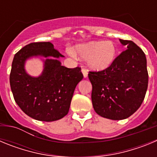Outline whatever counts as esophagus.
Returning a JSON list of instances; mask_svg holds the SVG:
<instances>
[{"instance_id":"esophagus-1","label":"esophagus","mask_w":157,"mask_h":157,"mask_svg":"<svg viewBox=\"0 0 157 157\" xmlns=\"http://www.w3.org/2000/svg\"><path fill=\"white\" fill-rule=\"evenodd\" d=\"M82 72L84 78H87V76H88V71L85 68H82Z\"/></svg>"}]
</instances>
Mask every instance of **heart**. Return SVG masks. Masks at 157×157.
Listing matches in <instances>:
<instances>
[{"mask_svg": "<svg viewBox=\"0 0 157 157\" xmlns=\"http://www.w3.org/2000/svg\"><path fill=\"white\" fill-rule=\"evenodd\" d=\"M67 52L72 57L87 59V63L94 71H103L111 66L117 55V48L112 41H90L79 44L73 48H68Z\"/></svg>", "mask_w": 157, "mask_h": 157, "instance_id": "1", "label": "heart"}]
</instances>
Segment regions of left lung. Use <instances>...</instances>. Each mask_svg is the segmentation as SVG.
Here are the masks:
<instances>
[{
  "label": "left lung",
  "instance_id": "left-lung-1",
  "mask_svg": "<svg viewBox=\"0 0 157 157\" xmlns=\"http://www.w3.org/2000/svg\"><path fill=\"white\" fill-rule=\"evenodd\" d=\"M127 49L109 67L90 71L93 107L99 116L113 120L130 117L142 104L148 88L146 57L132 41L120 39Z\"/></svg>",
  "mask_w": 157,
  "mask_h": 157
}]
</instances>
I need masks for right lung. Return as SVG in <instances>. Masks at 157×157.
Returning a JSON list of instances; mask_svg holds the SVG:
<instances>
[{"label": "right lung", "mask_w": 157, "mask_h": 157, "mask_svg": "<svg viewBox=\"0 0 157 157\" xmlns=\"http://www.w3.org/2000/svg\"><path fill=\"white\" fill-rule=\"evenodd\" d=\"M63 55L51 42H34L21 48L13 58L10 86L16 104L25 114L36 120L52 122L68 113L75 89L83 78L81 68L62 66ZM41 57L43 71L37 77L30 76L25 63Z\"/></svg>", "instance_id": "right-lung-1"}]
</instances>
